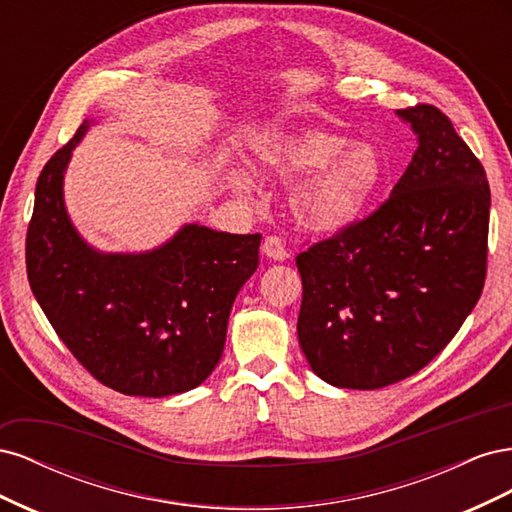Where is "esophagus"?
<instances>
[{
	"label": "esophagus",
	"mask_w": 512,
	"mask_h": 512,
	"mask_svg": "<svg viewBox=\"0 0 512 512\" xmlns=\"http://www.w3.org/2000/svg\"><path fill=\"white\" fill-rule=\"evenodd\" d=\"M262 252H265V256H269L271 260H286L288 258L284 241L275 235L265 239V243H262Z\"/></svg>",
	"instance_id": "34e87169"
}]
</instances>
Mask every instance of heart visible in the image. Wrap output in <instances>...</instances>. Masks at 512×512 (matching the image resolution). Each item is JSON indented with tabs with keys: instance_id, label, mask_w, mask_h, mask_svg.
<instances>
[{
	"instance_id": "b5f03b06",
	"label": "heart",
	"mask_w": 512,
	"mask_h": 512,
	"mask_svg": "<svg viewBox=\"0 0 512 512\" xmlns=\"http://www.w3.org/2000/svg\"><path fill=\"white\" fill-rule=\"evenodd\" d=\"M260 164L284 179L310 173L294 185L290 207L303 228L322 235L359 222L384 177L374 147L350 143L344 134L318 128L271 138L262 147ZM241 183L252 185L247 177H241Z\"/></svg>"
}]
</instances>
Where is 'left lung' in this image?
Returning a JSON list of instances; mask_svg holds the SVG:
<instances>
[{
    "label": "left lung",
    "mask_w": 512,
    "mask_h": 512,
    "mask_svg": "<svg viewBox=\"0 0 512 512\" xmlns=\"http://www.w3.org/2000/svg\"><path fill=\"white\" fill-rule=\"evenodd\" d=\"M418 147L391 196L297 256L299 344L339 389H382L440 354L474 309L487 275L489 181L431 104L401 108Z\"/></svg>",
    "instance_id": "left-lung-1"
}]
</instances>
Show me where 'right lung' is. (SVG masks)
<instances>
[{
	"instance_id": "add662e5",
	"label": "right lung",
	"mask_w": 512,
	"mask_h": 512,
	"mask_svg": "<svg viewBox=\"0 0 512 512\" xmlns=\"http://www.w3.org/2000/svg\"><path fill=\"white\" fill-rule=\"evenodd\" d=\"M87 128L38 177L29 286L74 359L108 389L138 397L196 389L222 359L230 309L258 267L262 237L188 224L153 252H96L64 207V170Z\"/></svg>"
}]
</instances>
